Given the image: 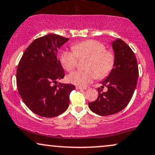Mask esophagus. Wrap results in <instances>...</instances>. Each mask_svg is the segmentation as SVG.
Returning <instances> with one entry per match:
<instances>
[{
    "instance_id": "obj_1",
    "label": "esophagus",
    "mask_w": 155,
    "mask_h": 155,
    "mask_svg": "<svg viewBox=\"0 0 155 155\" xmlns=\"http://www.w3.org/2000/svg\"><path fill=\"white\" fill-rule=\"evenodd\" d=\"M76 89H87V88H85V87H79V86H76Z\"/></svg>"
}]
</instances>
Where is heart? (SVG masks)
<instances>
[{"instance_id": "b5f03b06", "label": "heart", "mask_w": 155, "mask_h": 155, "mask_svg": "<svg viewBox=\"0 0 155 155\" xmlns=\"http://www.w3.org/2000/svg\"><path fill=\"white\" fill-rule=\"evenodd\" d=\"M73 51H63L61 63L67 71H72L77 66L78 59L88 58L85 71H76L68 76V81L79 87H86L95 78L102 79L110 74L115 66V55L105 45L95 40H88L74 44Z\"/></svg>"}]
</instances>
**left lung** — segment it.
Segmentation results:
<instances>
[{
    "label": "left lung",
    "instance_id": "obj_1",
    "mask_svg": "<svg viewBox=\"0 0 155 155\" xmlns=\"http://www.w3.org/2000/svg\"><path fill=\"white\" fill-rule=\"evenodd\" d=\"M115 66L113 70L98 88V97L89 102L90 110L97 114L105 116L115 114L124 110L133 96L137 84L139 68L137 58L133 50L124 41L117 39L113 41ZM104 85L108 91H102Z\"/></svg>",
    "mask_w": 155,
    "mask_h": 155
}]
</instances>
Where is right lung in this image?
I'll return each instance as SVG.
<instances>
[{"mask_svg":"<svg viewBox=\"0 0 155 155\" xmlns=\"http://www.w3.org/2000/svg\"><path fill=\"white\" fill-rule=\"evenodd\" d=\"M68 40L55 34L39 37L26 49L18 63V93L27 107L40 116H58L69 105L70 93L75 86L58 83L65 72L57 58L58 49Z\"/></svg>","mask_w":155,"mask_h":155,"instance_id":"right-lung-1","label":"right lung"}]
</instances>
